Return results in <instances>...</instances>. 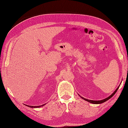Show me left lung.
I'll use <instances>...</instances> for the list:
<instances>
[{"label":"left lung","mask_w":128,"mask_h":128,"mask_svg":"<svg viewBox=\"0 0 128 128\" xmlns=\"http://www.w3.org/2000/svg\"><path fill=\"white\" fill-rule=\"evenodd\" d=\"M119 88V86L117 88H116V90H115V91L113 92V93L110 95V96L109 97H108L107 98H105V99H103V100H88V99H86V98H84V97H81L79 94V96L82 98L83 99V100H86V101H88V102H90V103H93V104H100V103H103V102H106V101H107V100H108L109 99H110L111 97H112L114 95V94L116 93V92L117 91V90H118V88Z\"/></svg>","instance_id":"obj_1"}]
</instances>
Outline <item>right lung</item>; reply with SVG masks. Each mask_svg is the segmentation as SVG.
Wrapping results in <instances>:
<instances>
[{
	"label": "right lung",
	"instance_id": "1",
	"mask_svg": "<svg viewBox=\"0 0 128 128\" xmlns=\"http://www.w3.org/2000/svg\"><path fill=\"white\" fill-rule=\"evenodd\" d=\"M44 105H45V104L41 105V106H28V105H26V106H28V107H31V108H39V107H42V106H44Z\"/></svg>",
	"mask_w": 128,
	"mask_h": 128
}]
</instances>
